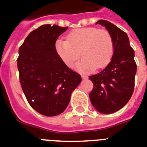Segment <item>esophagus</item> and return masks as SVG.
I'll return each instance as SVG.
<instances>
[{
  "mask_svg": "<svg viewBox=\"0 0 147 147\" xmlns=\"http://www.w3.org/2000/svg\"><path fill=\"white\" fill-rule=\"evenodd\" d=\"M81 77H82V79L83 80H86L88 78V77L86 76V75H84V74H81Z\"/></svg>",
  "mask_w": 147,
  "mask_h": 147,
  "instance_id": "34e87169",
  "label": "esophagus"
}]
</instances>
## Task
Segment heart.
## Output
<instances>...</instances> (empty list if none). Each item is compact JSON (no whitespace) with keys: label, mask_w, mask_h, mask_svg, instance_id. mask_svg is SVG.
<instances>
[{"label":"heart","mask_w":147,"mask_h":147,"mask_svg":"<svg viewBox=\"0 0 147 147\" xmlns=\"http://www.w3.org/2000/svg\"><path fill=\"white\" fill-rule=\"evenodd\" d=\"M56 52L66 65L71 67L81 55L84 57L76 68L80 71H90L103 68L112 58L114 45L107 30L96 27H84L71 31L67 40L59 39L55 44Z\"/></svg>","instance_id":"1"}]
</instances>
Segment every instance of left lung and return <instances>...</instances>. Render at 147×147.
<instances>
[{
    "instance_id": "obj_1",
    "label": "left lung",
    "mask_w": 147,
    "mask_h": 147,
    "mask_svg": "<svg viewBox=\"0 0 147 147\" xmlns=\"http://www.w3.org/2000/svg\"><path fill=\"white\" fill-rule=\"evenodd\" d=\"M105 27L113 38L114 51L108 65L89 78L94 84L90 94L92 105L98 112L110 114L124 107L134 93L136 64L128 36L116 25L100 20L96 24Z\"/></svg>"
}]
</instances>
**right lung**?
<instances>
[{
	"mask_svg": "<svg viewBox=\"0 0 147 147\" xmlns=\"http://www.w3.org/2000/svg\"><path fill=\"white\" fill-rule=\"evenodd\" d=\"M68 27L44 24L30 32L19 48L20 82L28 103L37 112L54 117L66 110L81 77L59 57L58 37Z\"/></svg>",
	"mask_w": 147,
	"mask_h": 147,
	"instance_id": "obj_1",
	"label": "right lung"
}]
</instances>
